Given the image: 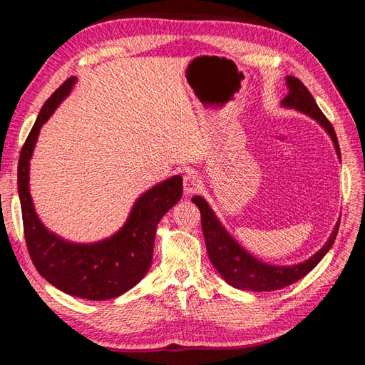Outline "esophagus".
Instances as JSON below:
<instances>
[{"mask_svg":"<svg viewBox=\"0 0 365 365\" xmlns=\"http://www.w3.org/2000/svg\"><path fill=\"white\" fill-rule=\"evenodd\" d=\"M200 189H202V181L200 180V176L195 173H187L184 176V193L193 195L200 192Z\"/></svg>","mask_w":365,"mask_h":365,"instance_id":"obj_1","label":"esophagus"}]
</instances>
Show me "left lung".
I'll return each instance as SVG.
<instances>
[{
    "label": "left lung",
    "mask_w": 365,
    "mask_h": 365,
    "mask_svg": "<svg viewBox=\"0 0 365 365\" xmlns=\"http://www.w3.org/2000/svg\"><path fill=\"white\" fill-rule=\"evenodd\" d=\"M289 93L283 98L282 105L286 108H294L309 117L317 120L322 125L327 134L334 141V146L339 157V145L335 134L334 126L318 108L315 98L309 93L307 88L302 81L297 77L288 76L286 77ZM192 202H195L201 212V222H202V233L207 245L208 257L212 260L213 267L217 272L222 275V279L237 289H247L254 292H264V291H277L295 283L297 280L303 279L306 274L311 272L319 263L326 252L332 248L334 242L338 235L339 220L335 225L332 235L324 244V247L315 252L311 259H307L303 263L291 264V267H279V264H269L260 262L259 259L252 257L251 254L242 248L237 242L231 237L227 230L219 222V219L210 208L207 201L201 196H193Z\"/></svg>",
    "instance_id": "left-lung-1"
}]
</instances>
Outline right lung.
<instances>
[{
    "instance_id": "add662e5",
    "label": "right lung",
    "mask_w": 365,
    "mask_h": 365,
    "mask_svg": "<svg viewBox=\"0 0 365 365\" xmlns=\"http://www.w3.org/2000/svg\"><path fill=\"white\" fill-rule=\"evenodd\" d=\"M74 82L76 77H70L43 103L19 153L18 193L24 237L33 264L48 283L68 295L109 300L134 288L149 271L157 225L181 200L182 178L175 175L143 193L132 207L126 224L111 237L96 244H71L43 227L29 189L30 158L41 126L70 94Z\"/></svg>"
}]
</instances>
